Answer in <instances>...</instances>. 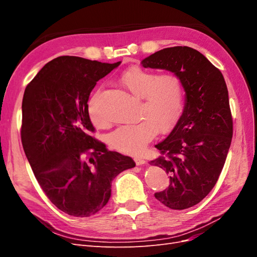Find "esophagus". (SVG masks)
<instances>
[{"label": "esophagus", "mask_w": 257, "mask_h": 257, "mask_svg": "<svg viewBox=\"0 0 257 257\" xmlns=\"http://www.w3.org/2000/svg\"><path fill=\"white\" fill-rule=\"evenodd\" d=\"M134 161H135V163H136V165H144V164H146V160H144V159H142V158H138V157H136L135 159H134Z\"/></svg>", "instance_id": "34e87169"}]
</instances>
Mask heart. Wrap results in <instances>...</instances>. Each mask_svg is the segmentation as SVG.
I'll return each instance as SVG.
<instances>
[{
	"label": "heart",
	"instance_id": "1",
	"mask_svg": "<svg viewBox=\"0 0 257 257\" xmlns=\"http://www.w3.org/2000/svg\"><path fill=\"white\" fill-rule=\"evenodd\" d=\"M120 82L132 94L142 98L139 118L132 125H122L109 136L114 149L126 154H141L158 134L172 128L180 116L184 103V85L174 73L160 74L142 67H132L120 76ZM99 91L89 102V114L97 126L106 125V119L97 107Z\"/></svg>",
	"mask_w": 257,
	"mask_h": 257
}]
</instances>
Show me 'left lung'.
<instances>
[{"label":"left lung","instance_id":"obj_1","mask_svg":"<svg viewBox=\"0 0 257 257\" xmlns=\"http://www.w3.org/2000/svg\"><path fill=\"white\" fill-rule=\"evenodd\" d=\"M144 67L166 69L180 77L185 92L183 112L150 165L169 175L168 188L154 194L161 204L183 210L213 189L232 137V118L224 77L204 54L186 46L162 49L142 61Z\"/></svg>","mask_w":257,"mask_h":257}]
</instances>
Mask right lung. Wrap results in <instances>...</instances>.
Here are the masks:
<instances>
[{"label": "right lung", "instance_id": "add662e5", "mask_svg": "<svg viewBox=\"0 0 257 257\" xmlns=\"http://www.w3.org/2000/svg\"><path fill=\"white\" fill-rule=\"evenodd\" d=\"M120 63L59 57L26 88L23 150L46 196L69 215L97 213L110 198L113 179L135 167L133 159L107 150L91 136L95 128L89 115L90 93Z\"/></svg>", "mask_w": 257, "mask_h": 257}]
</instances>
